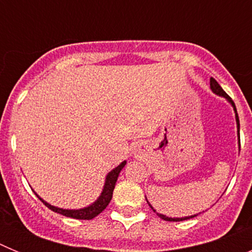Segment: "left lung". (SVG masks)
<instances>
[{
    "instance_id": "8db88e82",
    "label": "left lung",
    "mask_w": 252,
    "mask_h": 252,
    "mask_svg": "<svg viewBox=\"0 0 252 252\" xmlns=\"http://www.w3.org/2000/svg\"><path fill=\"white\" fill-rule=\"evenodd\" d=\"M209 83H211V90H212V92H213V93H216V94L221 95V97H223V98H226L227 101L230 102L231 106L233 107V111H235V113H236V124H237V132H239V139H240V120H239V115H237V110H236L235 103H233V101H232V99H231L230 95L227 94V93L224 92L223 90H222L221 86H220V84L217 83V81H216L215 78H211V81H209ZM239 142H240V140H239ZM146 201H148V199H146ZM148 203H149V202H148ZM149 206H150V204H149ZM150 207H151V206H150ZM151 209H153L154 212H157V211H155V209H154L153 207H151ZM157 215L159 216V217L161 218V220H164V221H170V222L186 221V220H189V218H194L195 216H198V215H193V216H188V217L171 218V217H166L165 215H161V213H157Z\"/></svg>"
}]
</instances>
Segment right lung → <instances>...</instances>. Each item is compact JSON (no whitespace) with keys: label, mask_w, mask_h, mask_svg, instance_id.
<instances>
[{"label":"right lung","mask_w":252,"mask_h":252,"mask_svg":"<svg viewBox=\"0 0 252 252\" xmlns=\"http://www.w3.org/2000/svg\"><path fill=\"white\" fill-rule=\"evenodd\" d=\"M126 165V160L122 161L119 166H116L113 170H111L106 177V182H104L103 186V190H102L101 195L97 198V201L93 202L91 206L84 207V208L81 209H63V208H58V207L51 206L49 204L48 202H45L43 198H40L39 195L36 194V197L39 198L40 201L43 202L49 209L51 211H54V212L59 213V215H63L65 217H70V218H75V220H92V218L97 217L102 211H104L108 203L112 199V194H113V189H115L116 182H117V178H119L120 171L124 169V166Z\"/></svg>","instance_id":"1"}]
</instances>
